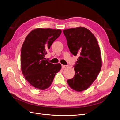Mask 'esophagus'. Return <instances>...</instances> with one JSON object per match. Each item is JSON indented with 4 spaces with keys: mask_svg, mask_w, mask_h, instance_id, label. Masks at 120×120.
Listing matches in <instances>:
<instances>
[{
    "mask_svg": "<svg viewBox=\"0 0 120 120\" xmlns=\"http://www.w3.org/2000/svg\"><path fill=\"white\" fill-rule=\"evenodd\" d=\"M61 66H62V68H66L67 67H68V66L64 65H63V64L61 65Z\"/></svg>",
    "mask_w": 120,
    "mask_h": 120,
    "instance_id": "esophagus-1",
    "label": "esophagus"
}]
</instances>
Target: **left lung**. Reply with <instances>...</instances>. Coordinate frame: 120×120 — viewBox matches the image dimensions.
<instances>
[{"instance_id": "1", "label": "left lung", "mask_w": 120, "mask_h": 120, "mask_svg": "<svg viewBox=\"0 0 120 120\" xmlns=\"http://www.w3.org/2000/svg\"><path fill=\"white\" fill-rule=\"evenodd\" d=\"M69 51L78 58L74 66L75 77L68 80L71 88L85 90L93 84L102 67L101 51L98 41L90 30L83 27L64 30Z\"/></svg>"}]
</instances>
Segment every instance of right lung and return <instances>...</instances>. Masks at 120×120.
Returning <instances> with one entry per match:
<instances>
[{
    "label": "right lung",
    "instance_id": "right-lung-1",
    "mask_svg": "<svg viewBox=\"0 0 120 120\" xmlns=\"http://www.w3.org/2000/svg\"><path fill=\"white\" fill-rule=\"evenodd\" d=\"M61 32L60 29L37 28L25 39L21 50V68L27 81L35 88L44 90L49 87L61 69L60 63L54 64L44 58Z\"/></svg>",
    "mask_w": 120,
    "mask_h": 120
}]
</instances>
